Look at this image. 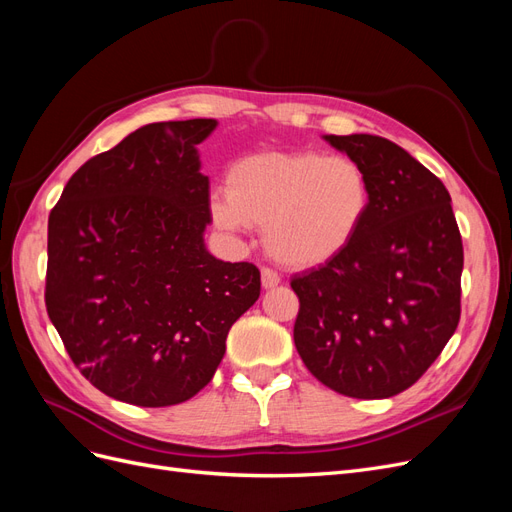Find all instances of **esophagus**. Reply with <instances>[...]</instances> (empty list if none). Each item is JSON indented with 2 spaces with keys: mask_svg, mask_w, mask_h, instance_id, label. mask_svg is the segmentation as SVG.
<instances>
[{
  "mask_svg": "<svg viewBox=\"0 0 512 512\" xmlns=\"http://www.w3.org/2000/svg\"><path fill=\"white\" fill-rule=\"evenodd\" d=\"M260 280H262V288H275L277 284H280V275H277L273 269H262L260 271Z\"/></svg>",
  "mask_w": 512,
  "mask_h": 512,
  "instance_id": "obj_1",
  "label": "esophagus"
}]
</instances>
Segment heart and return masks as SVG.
<instances>
[{
  "mask_svg": "<svg viewBox=\"0 0 512 512\" xmlns=\"http://www.w3.org/2000/svg\"><path fill=\"white\" fill-rule=\"evenodd\" d=\"M371 209L365 168L318 151H260L232 162L226 190L209 198L224 232L262 226L269 256L288 269H316L342 256Z\"/></svg>",
  "mask_w": 512,
  "mask_h": 512,
  "instance_id": "heart-1",
  "label": "heart"
}]
</instances>
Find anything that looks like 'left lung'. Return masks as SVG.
Here are the masks:
<instances>
[{
    "label": "left lung",
    "mask_w": 512,
    "mask_h": 512,
    "mask_svg": "<svg viewBox=\"0 0 512 512\" xmlns=\"http://www.w3.org/2000/svg\"><path fill=\"white\" fill-rule=\"evenodd\" d=\"M324 141L365 168L371 209L342 256L292 277L294 346L329 389L386 399L410 389L457 329L459 226L444 183L406 149L374 134Z\"/></svg>",
    "instance_id": "8db88e82"
}]
</instances>
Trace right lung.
Wrapping results in <instances>:
<instances>
[{
    "label": "right lung",
    "mask_w": 512,
    "mask_h": 512,
    "mask_svg": "<svg viewBox=\"0 0 512 512\" xmlns=\"http://www.w3.org/2000/svg\"><path fill=\"white\" fill-rule=\"evenodd\" d=\"M215 119L138 128L87 160L49 215L46 312L72 363L108 397L164 408L211 382L232 324L260 297L252 262L211 256Z\"/></svg>",
    "instance_id": "add662e5"
}]
</instances>
